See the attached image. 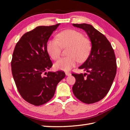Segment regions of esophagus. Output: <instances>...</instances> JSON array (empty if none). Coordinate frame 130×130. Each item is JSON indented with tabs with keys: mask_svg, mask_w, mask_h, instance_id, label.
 <instances>
[{
	"mask_svg": "<svg viewBox=\"0 0 130 130\" xmlns=\"http://www.w3.org/2000/svg\"><path fill=\"white\" fill-rule=\"evenodd\" d=\"M65 74H66V75H67V76H70V75H71V73H69V72H66Z\"/></svg>",
	"mask_w": 130,
	"mask_h": 130,
	"instance_id": "esophagus-1",
	"label": "esophagus"
}]
</instances>
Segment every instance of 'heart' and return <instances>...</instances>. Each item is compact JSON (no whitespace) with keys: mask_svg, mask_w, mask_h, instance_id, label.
Instances as JSON below:
<instances>
[{"mask_svg":"<svg viewBox=\"0 0 130 130\" xmlns=\"http://www.w3.org/2000/svg\"><path fill=\"white\" fill-rule=\"evenodd\" d=\"M57 40H49L47 42V50L53 60L60 57L62 47H69L68 56L61 58L55 63L57 70H70L78 61L80 62L87 60L92 49V43L82 33L74 29H66L57 35Z\"/></svg>","mask_w":130,"mask_h":130,"instance_id":"obj_1","label":"heart"}]
</instances>
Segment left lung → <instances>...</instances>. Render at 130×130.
Here are the masks:
<instances>
[{
    "label": "left lung",
    "mask_w": 130,
    "mask_h": 130,
    "mask_svg": "<svg viewBox=\"0 0 130 130\" xmlns=\"http://www.w3.org/2000/svg\"><path fill=\"white\" fill-rule=\"evenodd\" d=\"M84 29L92 42V49L87 60L79 67L88 73L75 74L73 87L74 95L87 104L103 99L111 89L117 71L116 59L113 49L104 35L86 23L73 24Z\"/></svg>",
    "instance_id": "8db88e82"
}]
</instances>
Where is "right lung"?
Masks as SVG:
<instances>
[{
	"instance_id": "add662e5",
	"label": "right lung",
	"mask_w": 130,
	"mask_h": 130,
	"mask_svg": "<svg viewBox=\"0 0 130 130\" xmlns=\"http://www.w3.org/2000/svg\"><path fill=\"white\" fill-rule=\"evenodd\" d=\"M59 25L38 26L26 32L14 50L11 61L14 80L22 97L35 106L50 100L57 84L65 76L62 71L46 72L52 66L47 42Z\"/></svg>"
}]
</instances>
